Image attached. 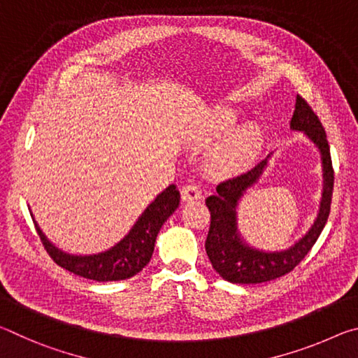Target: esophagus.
<instances>
[{
  "mask_svg": "<svg viewBox=\"0 0 358 358\" xmlns=\"http://www.w3.org/2000/svg\"><path fill=\"white\" fill-rule=\"evenodd\" d=\"M181 199L183 202H192V201H201L202 199V191L199 189V186L196 185H185L181 187Z\"/></svg>",
  "mask_w": 358,
  "mask_h": 358,
  "instance_id": "esophagus-1",
  "label": "esophagus"
}]
</instances>
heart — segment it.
Segmentation results:
<instances>
[{
  "instance_id": "b5f03b06",
  "label": "heart",
  "mask_w": 358,
  "mask_h": 358,
  "mask_svg": "<svg viewBox=\"0 0 358 358\" xmlns=\"http://www.w3.org/2000/svg\"><path fill=\"white\" fill-rule=\"evenodd\" d=\"M240 115L230 107H216L210 112L207 124L201 132V141L208 142L227 134L238 124ZM264 142V131L257 123L241 126L217 148L215 167L222 172H238L256 157Z\"/></svg>"
}]
</instances>
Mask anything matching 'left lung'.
<instances>
[{
  "instance_id": "left-lung-1",
  "label": "left lung",
  "mask_w": 358,
  "mask_h": 358,
  "mask_svg": "<svg viewBox=\"0 0 358 358\" xmlns=\"http://www.w3.org/2000/svg\"><path fill=\"white\" fill-rule=\"evenodd\" d=\"M290 129L301 131L320 151L324 189L316 221L311 229L287 250L273 252L256 250L240 237L237 227V205L245 192L262 177L271 155L246 173L222 181L216 186V194L205 201L211 216L205 250L216 273H220L226 281L235 284H259L289 273L311 251L329 220L333 183H335L330 147L322 123L301 96H296Z\"/></svg>"
}]
</instances>
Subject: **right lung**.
Masks as SVG:
<instances>
[{
  "instance_id": "obj_1",
  "label": "right lung",
  "mask_w": 358,
  "mask_h": 358,
  "mask_svg": "<svg viewBox=\"0 0 358 358\" xmlns=\"http://www.w3.org/2000/svg\"><path fill=\"white\" fill-rule=\"evenodd\" d=\"M178 205L180 192L177 186L171 185L138 216V220L123 240H120L110 250L88 254V256H77V254L59 250L52 241L47 240L38 222L33 221L42 245L48 256L53 259V262L71 273L87 278V280L99 282L121 281L137 275L150 262L159 229L169 220V216L178 208Z\"/></svg>"
}]
</instances>
